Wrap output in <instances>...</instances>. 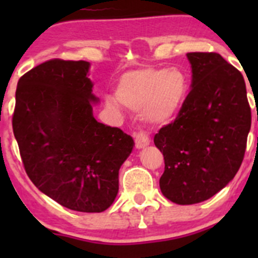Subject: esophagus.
<instances>
[{
    "label": "esophagus",
    "instance_id": "34e87169",
    "mask_svg": "<svg viewBox=\"0 0 258 258\" xmlns=\"http://www.w3.org/2000/svg\"><path fill=\"white\" fill-rule=\"evenodd\" d=\"M135 144H136V148L141 150V148L147 147V146L151 144V141L150 139H148L147 135L144 134V132H140V134H137L136 136H135Z\"/></svg>",
    "mask_w": 258,
    "mask_h": 258
}]
</instances>
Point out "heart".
<instances>
[{"mask_svg": "<svg viewBox=\"0 0 258 258\" xmlns=\"http://www.w3.org/2000/svg\"><path fill=\"white\" fill-rule=\"evenodd\" d=\"M187 90V77L179 70L144 67L122 75L116 86V98L106 101L112 107H118L119 102L140 111L147 123L165 124L178 113Z\"/></svg>", "mask_w": 258, "mask_h": 258, "instance_id": "obj_1", "label": "heart"}]
</instances>
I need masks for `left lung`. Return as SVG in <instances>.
I'll use <instances>...</instances> for the list:
<instances>
[{"instance_id": "left-lung-1", "label": "left lung", "mask_w": 258, "mask_h": 258, "mask_svg": "<svg viewBox=\"0 0 258 258\" xmlns=\"http://www.w3.org/2000/svg\"><path fill=\"white\" fill-rule=\"evenodd\" d=\"M187 58L191 91L175 121L153 139L165 158L161 192L177 205L206 201L232 181L251 128L241 72L213 52H191Z\"/></svg>"}]
</instances>
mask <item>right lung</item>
I'll list each match as a JSON object with an SVG mask.
<instances>
[{"label":"right lung","instance_id":"obj_1","mask_svg":"<svg viewBox=\"0 0 258 258\" xmlns=\"http://www.w3.org/2000/svg\"><path fill=\"white\" fill-rule=\"evenodd\" d=\"M90 62L49 59L17 83L12 127L26 173L42 194L79 212H102L118 192L130 135L93 117Z\"/></svg>","mask_w":258,"mask_h":258}]
</instances>
